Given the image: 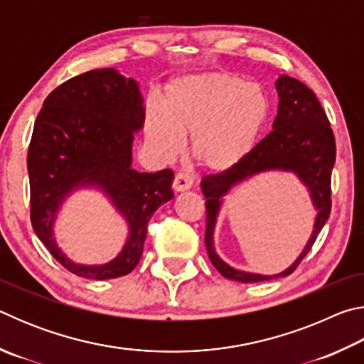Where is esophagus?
<instances>
[{
  "label": "esophagus",
  "instance_id": "esophagus-1",
  "mask_svg": "<svg viewBox=\"0 0 364 364\" xmlns=\"http://www.w3.org/2000/svg\"><path fill=\"white\" fill-rule=\"evenodd\" d=\"M194 184V175L189 173V171H178L175 180H173V188L175 191H188Z\"/></svg>",
  "mask_w": 364,
  "mask_h": 364
}]
</instances>
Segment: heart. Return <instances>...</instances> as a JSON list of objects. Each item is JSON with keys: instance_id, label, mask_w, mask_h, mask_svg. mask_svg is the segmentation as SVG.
Here are the masks:
<instances>
[{"instance_id": "heart-1", "label": "heart", "mask_w": 364, "mask_h": 364, "mask_svg": "<svg viewBox=\"0 0 364 364\" xmlns=\"http://www.w3.org/2000/svg\"><path fill=\"white\" fill-rule=\"evenodd\" d=\"M269 119V97L257 82L228 72L176 78L162 106L146 117L151 144L171 159L193 138L196 162L210 171L231 170L255 149Z\"/></svg>"}]
</instances>
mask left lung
Returning a JSON list of instances; mask_svg holds the SVG:
<instances>
[{"mask_svg": "<svg viewBox=\"0 0 364 364\" xmlns=\"http://www.w3.org/2000/svg\"><path fill=\"white\" fill-rule=\"evenodd\" d=\"M276 90L279 95V106L278 115L273 122V132H269L236 167L205 175L200 183L202 193L205 196L207 210L205 247L213 267L228 279L260 282L273 278H284L294 273L311 250L331 213V173L336 162V138L328 115L316 95L299 80L281 75L276 82ZM267 169L295 171L311 189L314 203L318 210L316 230L307 247L292 267L276 277L250 275L232 270L219 260L213 249V228L220 196L224 195L234 182Z\"/></svg>", "mask_w": 364, "mask_h": 364, "instance_id": "obj_1", "label": "left lung"}]
</instances>
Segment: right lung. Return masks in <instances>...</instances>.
<instances>
[{"label": "right lung", "instance_id": "right-lung-1", "mask_svg": "<svg viewBox=\"0 0 364 364\" xmlns=\"http://www.w3.org/2000/svg\"><path fill=\"white\" fill-rule=\"evenodd\" d=\"M144 122L143 97L133 78L96 69L67 80L43 102L28 144L30 220L56 260L88 279H114L136 268L152 213L173 197V170L138 173L132 165L133 132ZM85 182L101 183L131 223L122 254L104 267L72 264L52 239L53 213Z\"/></svg>", "mask_w": 364, "mask_h": 364}]
</instances>
